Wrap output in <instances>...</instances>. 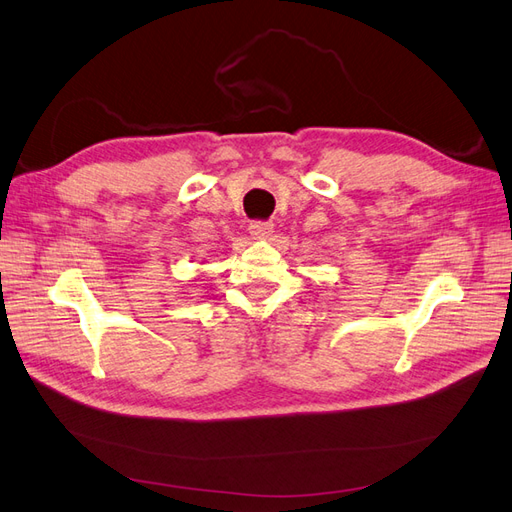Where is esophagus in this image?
Listing matches in <instances>:
<instances>
[{
  "instance_id": "1",
  "label": "esophagus",
  "mask_w": 512,
  "mask_h": 512,
  "mask_svg": "<svg viewBox=\"0 0 512 512\" xmlns=\"http://www.w3.org/2000/svg\"><path fill=\"white\" fill-rule=\"evenodd\" d=\"M271 232H273V224H271V222L256 220V222L250 224V235H252L254 239H265V237L271 235Z\"/></svg>"
}]
</instances>
